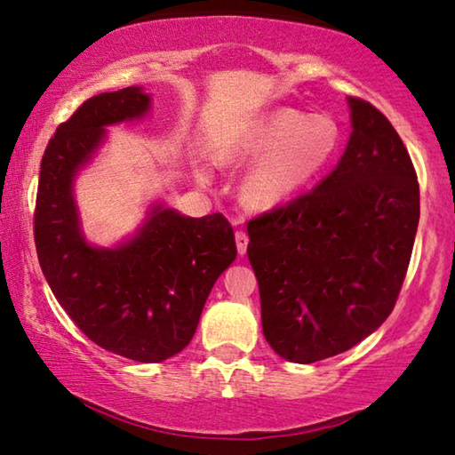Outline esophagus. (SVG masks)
<instances>
[{
	"instance_id": "1",
	"label": "esophagus",
	"mask_w": 455,
	"mask_h": 455,
	"mask_svg": "<svg viewBox=\"0 0 455 455\" xmlns=\"http://www.w3.org/2000/svg\"><path fill=\"white\" fill-rule=\"evenodd\" d=\"M235 239H236V251H239V255L247 253V244H249V236L247 233H243V230H236L235 233Z\"/></svg>"
}]
</instances>
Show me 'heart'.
Instances as JSON below:
<instances>
[{"instance_id": "b5f03b06", "label": "heart", "mask_w": 455, "mask_h": 455, "mask_svg": "<svg viewBox=\"0 0 455 455\" xmlns=\"http://www.w3.org/2000/svg\"><path fill=\"white\" fill-rule=\"evenodd\" d=\"M340 148V127L328 115L279 109L236 135L222 151V162L257 160L244 180V196L255 206H275L318 184ZM200 178L211 174L202 170Z\"/></svg>"}]
</instances>
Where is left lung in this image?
<instances>
[{"label": "left lung", "instance_id": "1", "mask_svg": "<svg viewBox=\"0 0 455 455\" xmlns=\"http://www.w3.org/2000/svg\"><path fill=\"white\" fill-rule=\"evenodd\" d=\"M352 133L330 174L249 220L265 340L309 364L372 334L399 298L419 225L413 162L383 113L348 97Z\"/></svg>", "mask_w": 455, "mask_h": 455}]
</instances>
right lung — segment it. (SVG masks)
<instances>
[{
  "label": "right lung",
  "instance_id": "right-lung-1",
  "mask_svg": "<svg viewBox=\"0 0 455 455\" xmlns=\"http://www.w3.org/2000/svg\"><path fill=\"white\" fill-rule=\"evenodd\" d=\"M148 109L149 95L127 86L91 97L59 125L40 164L34 241L50 290L86 338L137 363H162L190 344L236 244L222 214L190 219L164 204L119 247L84 241L72 198L76 172L105 140L107 125Z\"/></svg>",
  "mask_w": 455,
  "mask_h": 455
}]
</instances>
